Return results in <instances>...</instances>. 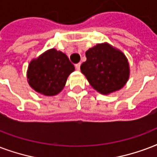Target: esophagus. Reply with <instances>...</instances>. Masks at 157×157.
Wrapping results in <instances>:
<instances>
[{"instance_id":"esophagus-1","label":"esophagus","mask_w":157,"mask_h":157,"mask_svg":"<svg viewBox=\"0 0 157 157\" xmlns=\"http://www.w3.org/2000/svg\"><path fill=\"white\" fill-rule=\"evenodd\" d=\"M75 67H76V69L77 71H80V68H81V63H77V64H76V65H75Z\"/></svg>"}]
</instances>
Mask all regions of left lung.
<instances>
[{
	"mask_svg": "<svg viewBox=\"0 0 157 157\" xmlns=\"http://www.w3.org/2000/svg\"><path fill=\"white\" fill-rule=\"evenodd\" d=\"M86 61L81 71L90 85L102 94L118 91L130 76L128 60L121 50L108 43L98 44L86 52Z\"/></svg>",
	"mask_w": 157,
	"mask_h": 157,
	"instance_id": "obj_1",
	"label": "left lung"
}]
</instances>
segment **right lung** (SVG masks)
Returning <instances> with one entry per match:
<instances>
[{"mask_svg":"<svg viewBox=\"0 0 157 157\" xmlns=\"http://www.w3.org/2000/svg\"><path fill=\"white\" fill-rule=\"evenodd\" d=\"M75 67L67 56L51 48L31 60L27 70V81L36 92L45 96L59 94Z\"/></svg>","mask_w":157,"mask_h":157,"instance_id":"1","label":"right lung"}]
</instances>
